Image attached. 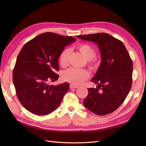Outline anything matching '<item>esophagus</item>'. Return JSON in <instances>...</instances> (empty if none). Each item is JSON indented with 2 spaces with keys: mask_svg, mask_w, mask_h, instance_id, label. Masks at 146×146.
Wrapping results in <instances>:
<instances>
[{
  "mask_svg": "<svg viewBox=\"0 0 146 146\" xmlns=\"http://www.w3.org/2000/svg\"><path fill=\"white\" fill-rule=\"evenodd\" d=\"M70 88L71 89H72V88H78V86L73 85H70Z\"/></svg>",
  "mask_w": 146,
  "mask_h": 146,
  "instance_id": "obj_1",
  "label": "esophagus"
}]
</instances>
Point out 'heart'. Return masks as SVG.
<instances>
[{
    "label": "heart",
    "instance_id": "heart-1",
    "mask_svg": "<svg viewBox=\"0 0 146 146\" xmlns=\"http://www.w3.org/2000/svg\"><path fill=\"white\" fill-rule=\"evenodd\" d=\"M78 50L88 60V66L93 70H96L98 68L99 64L97 61L94 60L96 56V51L94 48L88 44H81L78 46ZM70 54V49L66 48L61 52L59 57V61L61 66H66L68 64V60ZM89 73L84 69H76L71 68L65 71L62 75V78L65 82H69L72 85H78L89 78Z\"/></svg>",
    "mask_w": 146,
    "mask_h": 146
}]
</instances>
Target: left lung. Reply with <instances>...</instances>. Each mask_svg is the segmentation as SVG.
I'll list each match as a JSON object with an SVG mask.
<instances>
[{
    "label": "left lung",
    "mask_w": 146,
    "mask_h": 146,
    "mask_svg": "<svg viewBox=\"0 0 146 146\" xmlns=\"http://www.w3.org/2000/svg\"><path fill=\"white\" fill-rule=\"evenodd\" d=\"M97 44L101 64L92 82L97 88L88 89L85 107L98 115L112 113L124 102L131 88L133 63L123 43L107 33L76 36Z\"/></svg>",
    "instance_id": "1"
}]
</instances>
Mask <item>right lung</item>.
I'll list each match as a JSON object with an SVG mask.
<instances>
[{
    "mask_svg": "<svg viewBox=\"0 0 146 146\" xmlns=\"http://www.w3.org/2000/svg\"><path fill=\"white\" fill-rule=\"evenodd\" d=\"M72 36L44 33L26 43L19 54L13 70V83L22 105L33 114L45 115L57 109L69 90L67 82L49 85L59 78L58 58Z\"/></svg>",
    "mask_w": 146,
    "mask_h": 146,
    "instance_id": "right-lung-1",
    "label": "right lung"
}]
</instances>
